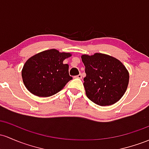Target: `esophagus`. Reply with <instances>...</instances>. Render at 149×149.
Segmentation results:
<instances>
[{"mask_svg": "<svg viewBox=\"0 0 149 149\" xmlns=\"http://www.w3.org/2000/svg\"><path fill=\"white\" fill-rule=\"evenodd\" d=\"M74 78H82V75L79 74V75H78V76H74Z\"/></svg>", "mask_w": 149, "mask_h": 149, "instance_id": "esophagus-1", "label": "esophagus"}]
</instances>
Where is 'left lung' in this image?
Returning a JSON list of instances; mask_svg holds the SVG:
<instances>
[{"mask_svg": "<svg viewBox=\"0 0 149 149\" xmlns=\"http://www.w3.org/2000/svg\"><path fill=\"white\" fill-rule=\"evenodd\" d=\"M86 76L83 78L87 97L100 106L113 104L127 91L130 75L126 67L114 57L101 53L81 56Z\"/></svg>", "mask_w": 149, "mask_h": 149, "instance_id": "left-lung-1", "label": "left lung"}]
</instances>
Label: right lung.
I'll use <instances>...</instances> for the list:
<instances>
[{"label":"right lung","instance_id":"1","mask_svg":"<svg viewBox=\"0 0 149 149\" xmlns=\"http://www.w3.org/2000/svg\"><path fill=\"white\" fill-rule=\"evenodd\" d=\"M71 56L70 53L52 49L30 57L22 70L27 89L38 97H49L61 91L73 79L68 73V65L63 63Z\"/></svg>","mask_w":149,"mask_h":149}]
</instances>
